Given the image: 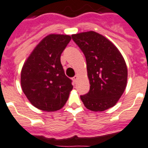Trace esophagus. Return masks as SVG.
I'll return each mask as SVG.
<instances>
[{"label":"esophagus","instance_id":"34e87169","mask_svg":"<svg viewBox=\"0 0 148 148\" xmlns=\"http://www.w3.org/2000/svg\"><path fill=\"white\" fill-rule=\"evenodd\" d=\"M77 77H78L77 75H75L74 77H73L72 79H73V81H74V83H76V82H77Z\"/></svg>","mask_w":148,"mask_h":148}]
</instances>
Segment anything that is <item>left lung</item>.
Listing matches in <instances>:
<instances>
[{"label":"left lung","mask_w":148,"mask_h":148,"mask_svg":"<svg viewBox=\"0 0 148 148\" xmlns=\"http://www.w3.org/2000/svg\"><path fill=\"white\" fill-rule=\"evenodd\" d=\"M84 53L89 79V92L80 95L88 110L102 112L116 104L127 81L124 57L110 40L94 31L71 36Z\"/></svg>","instance_id":"left-lung-1"}]
</instances>
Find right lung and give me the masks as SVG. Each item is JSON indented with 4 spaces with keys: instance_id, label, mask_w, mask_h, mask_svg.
Returning <instances> with one entry per match:
<instances>
[{
    "instance_id": "add662e5",
    "label": "right lung",
    "mask_w": 148,
    "mask_h": 148,
    "mask_svg": "<svg viewBox=\"0 0 148 148\" xmlns=\"http://www.w3.org/2000/svg\"><path fill=\"white\" fill-rule=\"evenodd\" d=\"M71 39L68 35L47 36L23 65L21 88L29 102L39 110L56 111L69 99L72 81L65 74L60 56Z\"/></svg>"
}]
</instances>
